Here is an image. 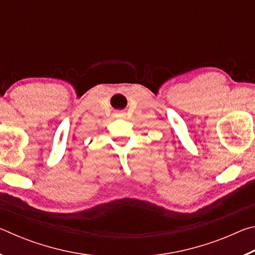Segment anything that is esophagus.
<instances>
[{
	"label": "esophagus",
	"mask_w": 255,
	"mask_h": 255,
	"mask_svg": "<svg viewBox=\"0 0 255 255\" xmlns=\"http://www.w3.org/2000/svg\"><path fill=\"white\" fill-rule=\"evenodd\" d=\"M116 116H117V117H120V114H116Z\"/></svg>",
	"instance_id": "34e87169"
}]
</instances>
